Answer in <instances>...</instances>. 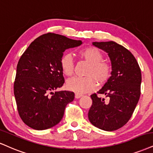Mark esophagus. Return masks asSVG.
I'll return each mask as SVG.
<instances>
[{
  "instance_id": "34e87169",
  "label": "esophagus",
  "mask_w": 153,
  "mask_h": 153,
  "mask_svg": "<svg viewBox=\"0 0 153 153\" xmlns=\"http://www.w3.org/2000/svg\"><path fill=\"white\" fill-rule=\"evenodd\" d=\"M82 97V94H75V98L76 99H79V98H81Z\"/></svg>"
}]
</instances>
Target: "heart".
<instances>
[{"instance_id":"b5f03b06","label":"heart","mask_w":153,"mask_h":153,"mask_svg":"<svg viewBox=\"0 0 153 153\" xmlns=\"http://www.w3.org/2000/svg\"><path fill=\"white\" fill-rule=\"evenodd\" d=\"M81 58L90 64L85 74L86 77H74L69 79L66 87L76 94H85L94 91L97 87L96 81L99 85L108 82L111 76V67L108 64L103 62L102 53L94 47H88L78 52ZM60 67L63 73L70 76L74 71V62L70 54H65L60 59Z\"/></svg>"}]
</instances>
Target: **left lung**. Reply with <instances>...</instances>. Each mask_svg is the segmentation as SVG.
Wrapping results in <instances>:
<instances>
[{"mask_svg":"<svg viewBox=\"0 0 153 153\" xmlns=\"http://www.w3.org/2000/svg\"><path fill=\"white\" fill-rule=\"evenodd\" d=\"M93 45L105 51L111 62V76L98 94L109 99L91 95L92 105L88 117L92 125L105 131L123 127L131 118L140 96L141 71L135 56L118 43L94 42Z\"/></svg>","mask_w":153,"mask_h":153,"instance_id":"8db88e82","label":"left lung"}]
</instances>
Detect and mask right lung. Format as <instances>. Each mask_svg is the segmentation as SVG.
<instances>
[{
    "instance_id": "obj_1",
    "label": "right lung",
    "mask_w": 153,
    "mask_h": 153,
    "mask_svg": "<svg viewBox=\"0 0 153 153\" xmlns=\"http://www.w3.org/2000/svg\"><path fill=\"white\" fill-rule=\"evenodd\" d=\"M81 40L47 33L35 39L22 54L17 65L14 95L18 114L26 125L42 131L56 126L74 93L55 91L65 83L60 59L69 48Z\"/></svg>"
}]
</instances>
